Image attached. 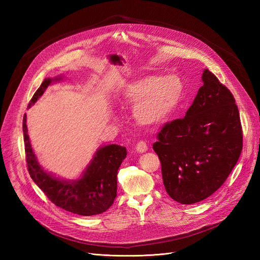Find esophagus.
Listing matches in <instances>:
<instances>
[{"mask_svg":"<svg viewBox=\"0 0 260 260\" xmlns=\"http://www.w3.org/2000/svg\"><path fill=\"white\" fill-rule=\"evenodd\" d=\"M136 149L139 153H144L147 151V145L144 141H140V142H138L136 145Z\"/></svg>","mask_w":260,"mask_h":260,"instance_id":"34e87169","label":"esophagus"}]
</instances>
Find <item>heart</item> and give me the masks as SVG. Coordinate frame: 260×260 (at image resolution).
Masks as SVG:
<instances>
[{"instance_id": "obj_1", "label": "heart", "mask_w": 260, "mask_h": 260, "mask_svg": "<svg viewBox=\"0 0 260 260\" xmlns=\"http://www.w3.org/2000/svg\"><path fill=\"white\" fill-rule=\"evenodd\" d=\"M182 92V83L177 76L148 75L125 86L122 102L135 105L133 117L138 123L156 127L168 120L176 111Z\"/></svg>"}]
</instances>
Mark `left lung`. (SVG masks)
Here are the masks:
<instances>
[{"label": "left lung", "instance_id": "left-lung-1", "mask_svg": "<svg viewBox=\"0 0 260 260\" xmlns=\"http://www.w3.org/2000/svg\"><path fill=\"white\" fill-rule=\"evenodd\" d=\"M185 117L164 125L153 144L168 195L188 205L221 186L243 147L242 125L230 90L208 69Z\"/></svg>", "mask_w": 260, "mask_h": 260}]
</instances>
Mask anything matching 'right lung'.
Returning a JSON list of instances; mask_svg holds the SVG:
<instances>
[{
    "mask_svg": "<svg viewBox=\"0 0 260 260\" xmlns=\"http://www.w3.org/2000/svg\"><path fill=\"white\" fill-rule=\"evenodd\" d=\"M61 76L46 78L31 99V107L42 96L53 81H60ZM26 114L22 119L23 142L29 175L35 183L55 205L80 216H93L106 211L117 196V171L127 156L123 146L111 144L100 147L91 162L77 180H62L46 172L38 162L30 144Z\"/></svg>",
    "mask_w": 260,
    "mask_h": 260,
    "instance_id": "right-lung-1",
    "label": "right lung"
}]
</instances>
